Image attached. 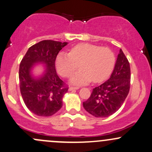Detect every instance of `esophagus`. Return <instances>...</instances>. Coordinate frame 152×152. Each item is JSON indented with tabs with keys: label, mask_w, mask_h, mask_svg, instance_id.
Here are the masks:
<instances>
[{
	"label": "esophagus",
	"mask_w": 152,
	"mask_h": 152,
	"mask_svg": "<svg viewBox=\"0 0 152 152\" xmlns=\"http://www.w3.org/2000/svg\"><path fill=\"white\" fill-rule=\"evenodd\" d=\"M79 89V87H69V90L70 91H72V90H76V89Z\"/></svg>",
	"instance_id": "esophagus-1"
}]
</instances>
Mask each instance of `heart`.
Segmentation results:
<instances>
[{"mask_svg": "<svg viewBox=\"0 0 152 152\" xmlns=\"http://www.w3.org/2000/svg\"><path fill=\"white\" fill-rule=\"evenodd\" d=\"M116 62L114 51L108 47L91 44H79L71 49L69 54L60 52L55 60L57 73L68 78L79 67L81 70L71 79V83L81 85L105 81L112 72Z\"/></svg>", "mask_w": 152, "mask_h": 152, "instance_id": "1", "label": "heart"}]
</instances>
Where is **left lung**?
Listing matches in <instances>:
<instances>
[{
    "label": "left lung",
    "mask_w": 152,
    "mask_h": 152,
    "mask_svg": "<svg viewBox=\"0 0 152 152\" xmlns=\"http://www.w3.org/2000/svg\"><path fill=\"white\" fill-rule=\"evenodd\" d=\"M130 87V63L120 49L111 77L93 89L90 97L83 103V106L95 117L111 116L122 106L128 95Z\"/></svg>",
    "instance_id": "1"
}]
</instances>
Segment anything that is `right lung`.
<instances>
[{
	"instance_id": "add662e5",
	"label": "right lung",
	"mask_w": 152,
	"mask_h": 152,
	"mask_svg": "<svg viewBox=\"0 0 152 152\" xmlns=\"http://www.w3.org/2000/svg\"><path fill=\"white\" fill-rule=\"evenodd\" d=\"M67 42L44 40L28 49L22 58L19 70L20 92L27 108L36 115L50 116L63 106V97L68 87L59 78L55 60ZM45 64V73L36 80L30 75L35 63Z\"/></svg>"
}]
</instances>
